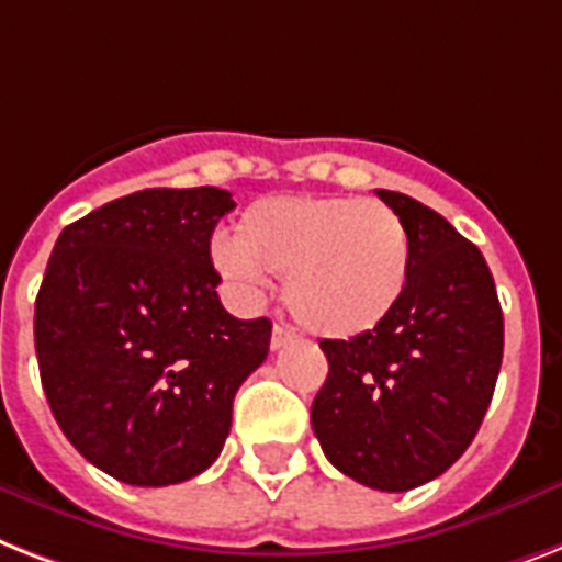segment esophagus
I'll return each instance as SVG.
<instances>
[{
    "instance_id": "34e87169",
    "label": "esophagus",
    "mask_w": 562,
    "mask_h": 562,
    "mask_svg": "<svg viewBox=\"0 0 562 562\" xmlns=\"http://www.w3.org/2000/svg\"><path fill=\"white\" fill-rule=\"evenodd\" d=\"M289 344H294V331L285 326H273L271 331V349L273 352H280V349H285Z\"/></svg>"
}]
</instances>
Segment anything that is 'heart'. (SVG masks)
Masks as SVG:
<instances>
[{
	"label": "heart",
	"mask_w": 562,
	"mask_h": 562,
	"mask_svg": "<svg viewBox=\"0 0 562 562\" xmlns=\"http://www.w3.org/2000/svg\"><path fill=\"white\" fill-rule=\"evenodd\" d=\"M218 268L241 289L282 273V300L312 335H367L404 300L413 241L404 218L358 195H268L216 245Z\"/></svg>",
	"instance_id": "b5f03b06"
}]
</instances>
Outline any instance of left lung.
I'll list each match as a JSON object with an SVG mask.
<instances>
[{
	"instance_id": "8db88e82",
	"label": "left lung",
	"mask_w": 562,
	"mask_h": 562,
	"mask_svg": "<svg viewBox=\"0 0 562 562\" xmlns=\"http://www.w3.org/2000/svg\"><path fill=\"white\" fill-rule=\"evenodd\" d=\"M375 193L409 231L407 291L367 335L323 340L312 427L337 471L401 494L441 476L479 432L503 367V308L473 241L409 195Z\"/></svg>"
}]
</instances>
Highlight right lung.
Instances as JSON below:
<instances>
[{
    "label": "right lung",
    "mask_w": 562,
    "mask_h": 562,
    "mask_svg": "<svg viewBox=\"0 0 562 562\" xmlns=\"http://www.w3.org/2000/svg\"><path fill=\"white\" fill-rule=\"evenodd\" d=\"M227 190H140L59 234L34 305V346L59 430L109 476L164 487L216 462L271 321L225 312L210 236Z\"/></svg>",
    "instance_id": "add662e5"
}]
</instances>
